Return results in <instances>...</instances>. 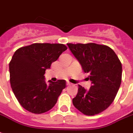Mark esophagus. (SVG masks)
I'll return each mask as SVG.
<instances>
[{"label":"esophagus","mask_w":133,"mask_h":133,"mask_svg":"<svg viewBox=\"0 0 133 133\" xmlns=\"http://www.w3.org/2000/svg\"><path fill=\"white\" fill-rule=\"evenodd\" d=\"M66 84H67V86H70V85H71V83L67 82V83H66Z\"/></svg>","instance_id":"esophagus-1"}]
</instances>
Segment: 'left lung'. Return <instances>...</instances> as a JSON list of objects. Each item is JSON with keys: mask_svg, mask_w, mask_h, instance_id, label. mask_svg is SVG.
Here are the masks:
<instances>
[{"mask_svg": "<svg viewBox=\"0 0 133 133\" xmlns=\"http://www.w3.org/2000/svg\"><path fill=\"white\" fill-rule=\"evenodd\" d=\"M70 50L91 81L89 90L78 86L72 99L74 106L85 115L94 116L107 109L114 101L122 77V65L110 47L96 43H68Z\"/></svg>", "mask_w": 133, "mask_h": 133, "instance_id": "obj_1", "label": "left lung"}]
</instances>
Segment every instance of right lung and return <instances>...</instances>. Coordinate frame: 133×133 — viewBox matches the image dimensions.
<instances>
[{"label":"right lung","instance_id":"obj_1","mask_svg":"<svg viewBox=\"0 0 133 133\" xmlns=\"http://www.w3.org/2000/svg\"><path fill=\"white\" fill-rule=\"evenodd\" d=\"M63 44L34 43L18 49L9 64L10 81L20 105L34 114H42L52 109L57 102L65 81L44 80L46 69L67 49Z\"/></svg>","mask_w":133,"mask_h":133}]
</instances>
